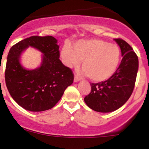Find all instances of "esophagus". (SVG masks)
<instances>
[{"label":"esophagus","mask_w":149,"mask_h":149,"mask_svg":"<svg viewBox=\"0 0 149 149\" xmlns=\"http://www.w3.org/2000/svg\"><path fill=\"white\" fill-rule=\"evenodd\" d=\"M79 80H80V78L78 77V76L75 75L74 76V82H78Z\"/></svg>","instance_id":"esophagus-1"}]
</instances>
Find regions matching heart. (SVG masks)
<instances>
[{"label":"heart","instance_id":"1","mask_svg":"<svg viewBox=\"0 0 149 149\" xmlns=\"http://www.w3.org/2000/svg\"><path fill=\"white\" fill-rule=\"evenodd\" d=\"M62 61L68 67L77 66L82 61L83 73L95 82L110 79L118 68L121 51L118 45L102 39H82L73 46L66 43L61 52Z\"/></svg>","mask_w":149,"mask_h":149}]
</instances>
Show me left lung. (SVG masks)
<instances>
[{"instance_id": "left-lung-1", "label": "left lung", "mask_w": 149, "mask_h": 149, "mask_svg": "<svg viewBox=\"0 0 149 149\" xmlns=\"http://www.w3.org/2000/svg\"><path fill=\"white\" fill-rule=\"evenodd\" d=\"M114 40L123 56L119 66L108 80L91 83V93L84 98L91 109L100 113L114 111L125 104L134 90L138 70V58L132 47L121 39Z\"/></svg>"}]
</instances>
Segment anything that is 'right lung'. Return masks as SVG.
Wrapping results in <instances>:
<instances>
[{
    "label": "right lung",
    "instance_id": "obj_1",
    "mask_svg": "<svg viewBox=\"0 0 149 149\" xmlns=\"http://www.w3.org/2000/svg\"><path fill=\"white\" fill-rule=\"evenodd\" d=\"M57 39L33 36L12 47L7 57L6 85L13 100L24 109L40 112L52 108L72 84L74 74L59 59ZM29 46L43 53L40 68L28 70L19 63L21 53Z\"/></svg>",
    "mask_w": 149,
    "mask_h": 149
}]
</instances>
